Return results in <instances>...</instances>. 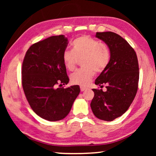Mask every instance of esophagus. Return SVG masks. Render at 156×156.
I'll list each match as a JSON object with an SVG mask.
<instances>
[{
  "instance_id": "esophagus-1",
  "label": "esophagus",
  "mask_w": 156,
  "mask_h": 156,
  "mask_svg": "<svg viewBox=\"0 0 156 156\" xmlns=\"http://www.w3.org/2000/svg\"><path fill=\"white\" fill-rule=\"evenodd\" d=\"M80 91H84V90H86L87 89V87H83V86H80Z\"/></svg>"
}]
</instances>
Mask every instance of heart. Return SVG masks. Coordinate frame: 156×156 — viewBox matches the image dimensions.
Listing matches in <instances>:
<instances>
[{
    "mask_svg": "<svg viewBox=\"0 0 156 156\" xmlns=\"http://www.w3.org/2000/svg\"><path fill=\"white\" fill-rule=\"evenodd\" d=\"M72 50H65L62 61L69 71L75 69L78 60L83 67L70 76L73 84L86 86L90 83L95 72L100 73L106 69L110 61V51L105 43L98 42L88 36L78 37L73 41Z\"/></svg>",
    "mask_w": 156,
    "mask_h": 156,
    "instance_id": "b5f03b06",
    "label": "heart"
}]
</instances>
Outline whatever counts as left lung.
Segmentation results:
<instances>
[{"label":"left lung","mask_w":156,"mask_h":156,"mask_svg":"<svg viewBox=\"0 0 156 156\" xmlns=\"http://www.w3.org/2000/svg\"><path fill=\"white\" fill-rule=\"evenodd\" d=\"M96 38L103 41L110 51V61L95 80L107 91L93 89L91 102L94 114L98 119L112 121L124 114L138 91L139 66L136 51L127 41L118 34L106 31L97 32Z\"/></svg>","instance_id":"8db88e82"}]
</instances>
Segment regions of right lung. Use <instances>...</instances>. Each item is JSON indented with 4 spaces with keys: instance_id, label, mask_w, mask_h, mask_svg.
<instances>
[{
    "instance_id": "add662e5",
    "label": "right lung",
    "mask_w": 156,
    "mask_h": 156,
    "mask_svg": "<svg viewBox=\"0 0 156 156\" xmlns=\"http://www.w3.org/2000/svg\"><path fill=\"white\" fill-rule=\"evenodd\" d=\"M68 44L64 35L49 37L33 44L22 66V85L32 110L44 120H62L80 93L78 85L57 88L69 83L62 54Z\"/></svg>"
}]
</instances>
